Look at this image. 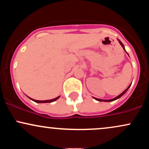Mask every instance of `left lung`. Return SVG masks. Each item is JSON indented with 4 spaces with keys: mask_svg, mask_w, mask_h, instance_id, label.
<instances>
[{
    "mask_svg": "<svg viewBox=\"0 0 149 149\" xmlns=\"http://www.w3.org/2000/svg\"><path fill=\"white\" fill-rule=\"evenodd\" d=\"M118 41H119V42H120V45H122V47H123V49H125V47H124V45H123V44L122 42H121V41H120V40H118ZM130 85H129V87H128V88H127V89H126V90H125V91H124L123 92V93H121L120 95H118V97H115V98H114V99H112V100H100V99L95 98V97H94V98H95V100H97V101H100V102H104H104H112V101H114V100H118V99H119L120 97H122L123 95L125 93V92L127 91V90H128V89H129L130 87Z\"/></svg>",
    "mask_w": 149,
    "mask_h": 149,
    "instance_id": "8db88e82",
    "label": "left lung"
}]
</instances>
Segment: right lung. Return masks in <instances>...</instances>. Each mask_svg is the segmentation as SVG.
Masks as SVG:
<instances>
[{
  "instance_id": "obj_1",
  "label": "right lung",
  "mask_w": 149,
  "mask_h": 149,
  "mask_svg": "<svg viewBox=\"0 0 149 149\" xmlns=\"http://www.w3.org/2000/svg\"><path fill=\"white\" fill-rule=\"evenodd\" d=\"M59 97H60V96H59ZM59 97H56V98L53 99V100H45V101H38V100H33V99H31V98H30V99H31V100L34 101V102H37V103H49V102H54V101L57 100V99H59Z\"/></svg>"
}]
</instances>
